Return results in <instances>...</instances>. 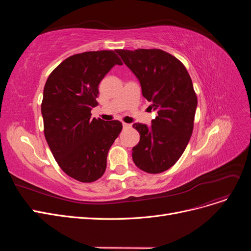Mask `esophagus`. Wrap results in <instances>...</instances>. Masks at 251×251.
<instances>
[{
  "label": "esophagus",
  "mask_w": 251,
  "mask_h": 251,
  "mask_svg": "<svg viewBox=\"0 0 251 251\" xmlns=\"http://www.w3.org/2000/svg\"><path fill=\"white\" fill-rule=\"evenodd\" d=\"M123 126L124 127H130L131 126L130 125H128V124H126V123H123Z\"/></svg>",
  "instance_id": "obj_1"
}]
</instances>
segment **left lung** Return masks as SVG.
<instances>
[{
	"instance_id": "obj_1",
	"label": "left lung",
	"mask_w": 251,
	"mask_h": 251,
	"mask_svg": "<svg viewBox=\"0 0 251 251\" xmlns=\"http://www.w3.org/2000/svg\"><path fill=\"white\" fill-rule=\"evenodd\" d=\"M140 82L142 96L158 113L151 125L134 124L140 140L132 150L134 163L150 174L178 161L194 128L197 96L191 76L179 59L160 49L116 50Z\"/></svg>"
}]
</instances>
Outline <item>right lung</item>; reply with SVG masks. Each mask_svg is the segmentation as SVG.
Returning <instances> with one entry per match:
<instances>
[{"mask_svg": "<svg viewBox=\"0 0 251 251\" xmlns=\"http://www.w3.org/2000/svg\"><path fill=\"white\" fill-rule=\"evenodd\" d=\"M115 65L114 51L74 54L59 64L44 88V133L56 162L68 176L80 182L100 179L107 168L108 151L123 125L91 117L98 86Z\"/></svg>", "mask_w": 251, "mask_h": 251, "instance_id": "right-lung-1", "label": "right lung"}]
</instances>
